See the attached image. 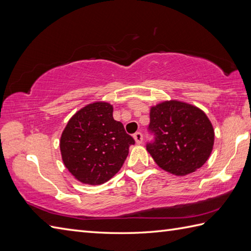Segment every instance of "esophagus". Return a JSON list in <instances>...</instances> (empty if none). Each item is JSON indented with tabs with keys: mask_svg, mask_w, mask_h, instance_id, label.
<instances>
[{
	"mask_svg": "<svg viewBox=\"0 0 251 251\" xmlns=\"http://www.w3.org/2000/svg\"><path fill=\"white\" fill-rule=\"evenodd\" d=\"M134 139L136 141V143H138V145H140V143L142 142L143 140V136L140 131H137L136 134H134Z\"/></svg>",
	"mask_w": 251,
	"mask_h": 251,
	"instance_id": "obj_1",
	"label": "esophagus"
}]
</instances>
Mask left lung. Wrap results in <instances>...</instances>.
I'll return each instance as SVG.
<instances>
[{
	"mask_svg": "<svg viewBox=\"0 0 251 251\" xmlns=\"http://www.w3.org/2000/svg\"><path fill=\"white\" fill-rule=\"evenodd\" d=\"M149 131L154 139L147 150L162 169L185 176L210 156L215 132L207 115L196 106L177 100L152 106Z\"/></svg>",
	"mask_w": 251,
	"mask_h": 251,
	"instance_id": "left-lung-1",
	"label": "left lung"
}]
</instances>
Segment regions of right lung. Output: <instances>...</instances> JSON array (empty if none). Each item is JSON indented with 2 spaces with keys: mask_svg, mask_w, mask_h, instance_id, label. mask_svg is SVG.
<instances>
[{
  "mask_svg": "<svg viewBox=\"0 0 251 251\" xmlns=\"http://www.w3.org/2000/svg\"><path fill=\"white\" fill-rule=\"evenodd\" d=\"M135 145L121 122L113 119V106L94 102L77 111L60 138L62 161L75 179L97 185L119 172Z\"/></svg>",
  "mask_w": 251,
  "mask_h": 251,
  "instance_id": "1",
  "label": "right lung"
}]
</instances>
